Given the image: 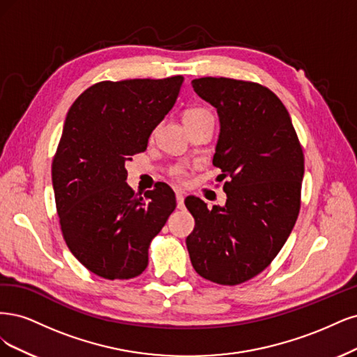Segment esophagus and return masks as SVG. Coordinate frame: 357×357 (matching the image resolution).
Returning <instances> with one entry per match:
<instances>
[{"label":"esophagus","mask_w":357,"mask_h":357,"mask_svg":"<svg viewBox=\"0 0 357 357\" xmlns=\"http://www.w3.org/2000/svg\"><path fill=\"white\" fill-rule=\"evenodd\" d=\"M176 204L179 209H183V194L182 192H176Z\"/></svg>","instance_id":"34e87169"}]
</instances>
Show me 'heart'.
Segmentation results:
<instances>
[{"label":"heart","mask_w":357,"mask_h":357,"mask_svg":"<svg viewBox=\"0 0 357 357\" xmlns=\"http://www.w3.org/2000/svg\"><path fill=\"white\" fill-rule=\"evenodd\" d=\"M195 114H208L206 112L204 109H191V111H188L187 114H185V117H188V116H195ZM182 175H183V169H181V167H178V169H175L174 170V176L175 178H182Z\"/></svg>","instance_id":"b5f03b06"}]
</instances>
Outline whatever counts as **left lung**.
<instances>
[{
	"label": "left lung",
	"instance_id": "1",
	"mask_svg": "<svg viewBox=\"0 0 357 357\" xmlns=\"http://www.w3.org/2000/svg\"><path fill=\"white\" fill-rule=\"evenodd\" d=\"M216 108L220 167L227 202L185 199L194 216L187 249L194 270L220 284H238L266 270L289 237L300 213L304 154L289 112L273 91L224 77L192 79Z\"/></svg>",
	"mask_w": 357,
	"mask_h": 357
}]
</instances>
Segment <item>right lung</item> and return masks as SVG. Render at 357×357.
<instances>
[{
	"label": "right lung",
	"instance_id": "1",
	"mask_svg": "<svg viewBox=\"0 0 357 357\" xmlns=\"http://www.w3.org/2000/svg\"><path fill=\"white\" fill-rule=\"evenodd\" d=\"M183 77L102 82L66 114L52 165L56 209L73 255L99 278L124 280L148 266V248L176 208L158 182L137 197L124 163L146 149L149 135L174 108Z\"/></svg>",
	"mask_w": 357,
	"mask_h": 357
}]
</instances>
